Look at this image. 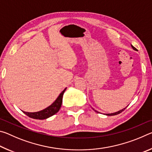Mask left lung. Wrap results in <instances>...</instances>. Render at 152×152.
Wrapping results in <instances>:
<instances>
[{"mask_svg":"<svg viewBox=\"0 0 152 152\" xmlns=\"http://www.w3.org/2000/svg\"><path fill=\"white\" fill-rule=\"evenodd\" d=\"M132 45V48H133V50H135V51H137V49H136L135 48H134L133 47V46L132 45ZM126 107L125 108H124V109H121V110H119V111H117V112H115V113H108V114H106V115H107V116H113V115H118V114H119V113H121L122 111H123V110H124L125 109H126ZM92 109H93L94 111H96V113H99V112H98L97 110H94L93 108H92Z\"/></svg>","mask_w":152,"mask_h":152,"instance_id":"obj_1","label":"left lung"}]
</instances>
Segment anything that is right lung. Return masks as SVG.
I'll use <instances>...</instances> for the list:
<instances>
[{
	"label": "right lung",
	"mask_w": 152,
	"mask_h": 152,
	"mask_svg": "<svg viewBox=\"0 0 152 152\" xmlns=\"http://www.w3.org/2000/svg\"><path fill=\"white\" fill-rule=\"evenodd\" d=\"M66 88H64V91L60 94V95L58 96L56 101L51 105H50V106L48 107L47 108H45V109L37 112H33V113L25 112V111H23V112L25 115H27L28 117L32 118V119H40V120L46 119L49 117L53 116V115H55L56 113H57L60 109V107L61 106V103H62L63 94L64 93V92L66 91Z\"/></svg>",
	"instance_id": "obj_1"
}]
</instances>
